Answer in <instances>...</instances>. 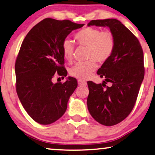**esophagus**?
<instances>
[{
    "instance_id": "esophagus-1",
    "label": "esophagus",
    "mask_w": 155,
    "mask_h": 155,
    "mask_svg": "<svg viewBox=\"0 0 155 155\" xmlns=\"http://www.w3.org/2000/svg\"><path fill=\"white\" fill-rule=\"evenodd\" d=\"M78 85H80V86H86L87 85V82L83 81V80H78Z\"/></svg>"
}]
</instances>
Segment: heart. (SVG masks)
Returning a JSON list of instances; mask_svg holds the SVG:
<instances>
[{"instance_id":"1","label":"heart","mask_w":155,"mask_h":155,"mask_svg":"<svg viewBox=\"0 0 155 155\" xmlns=\"http://www.w3.org/2000/svg\"><path fill=\"white\" fill-rule=\"evenodd\" d=\"M75 39L80 45L86 46V58L87 61L78 63L70 69L69 73L74 78L86 80L96 70L98 63H104L113 54L116 45L114 34L109 30L101 31L95 27H85L75 35ZM62 52L67 61H71L73 57L74 44L69 39L62 43Z\"/></svg>"}]
</instances>
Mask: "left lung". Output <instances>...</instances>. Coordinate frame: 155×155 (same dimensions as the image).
<instances>
[{
	"mask_svg": "<svg viewBox=\"0 0 155 155\" xmlns=\"http://www.w3.org/2000/svg\"><path fill=\"white\" fill-rule=\"evenodd\" d=\"M93 25L109 27L116 45L111 57L97 71L105 78L102 84L87 82V104L94 120L111 126L124 120L134 107L145 75L143 51L137 37L119 20H96L87 24ZM107 82L112 86H106Z\"/></svg>",
	"mask_w": 155,
	"mask_h": 155,
	"instance_id": "8db88e82",
	"label": "left lung"
}]
</instances>
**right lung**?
Instances as JSON below:
<instances>
[{
    "instance_id": "obj_1",
    "label": "right lung",
    "mask_w": 155,
    "mask_h": 155,
    "mask_svg": "<svg viewBox=\"0 0 155 155\" xmlns=\"http://www.w3.org/2000/svg\"><path fill=\"white\" fill-rule=\"evenodd\" d=\"M84 24L46 18L31 29L21 45L15 70L16 91L29 116L42 125L59 119L67 109L70 97L78 87L75 78L53 83L54 74L66 77L62 43Z\"/></svg>"
}]
</instances>
